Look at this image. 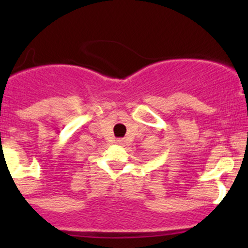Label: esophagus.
Instances as JSON below:
<instances>
[{
	"label": "esophagus",
	"instance_id": "1",
	"mask_svg": "<svg viewBox=\"0 0 248 248\" xmlns=\"http://www.w3.org/2000/svg\"><path fill=\"white\" fill-rule=\"evenodd\" d=\"M118 143L119 144H122V143H124V140H118Z\"/></svg>",
	"mask_w": 248,
	"mask_h": 248
}]
</instances>
